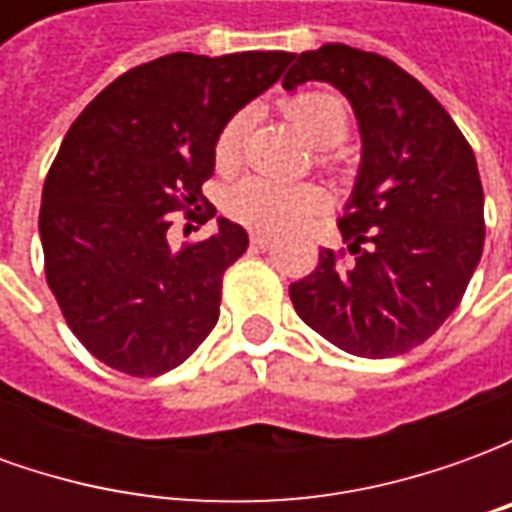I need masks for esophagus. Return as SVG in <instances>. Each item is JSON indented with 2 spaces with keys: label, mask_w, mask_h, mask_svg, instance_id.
<instances>
[{
  "label": "esophagus",
  "mask_w": 512,
  "mask_h": 512,
  "mask_svg": "<svg viewBox=\"0 0 512 512\" xmlns=\"http://www.w3.org/2000/svg\"><path fill=\"white\" fill-rule=\"evenodd\" d=\"M249 244L255 246V249H268V244H271V235L252 233V235H249Z\"/></svg>",
  "instance_id": "1"
}]
</instances>
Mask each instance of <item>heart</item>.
Instances as JSON below:
<instances>
[{
    "mask_svg": "<svg viewBox=\"0 0 512 512\" xmlns=\"http://www.w3.org/2000/svg\"><path fill=\"white\" fill-rule=\"evenodd\" d=\"M285 115L315 147H334L351 128L348 106L332 93H299L288 98ZM255 126V109H238L227 117L213 139V161L222 172H233L244 158L246 139ZM318 161L332 167V150H321ZM230 219L257 233H288L326 211V194L315 183H282L271 178H244L224 197Z\"/></svg>",
    "mask_w": 512,
    "mask_h": 512,
    "instance_id": "obj_1",
    "label": "heart"
}]
</instances>
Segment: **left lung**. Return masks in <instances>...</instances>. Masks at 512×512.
Returning <instances> with one entry per match:
<instances>
[{
	"label": "left lung",
	"instance_id": "8db88e82",
	"mask_svg": "<svg viewBox=\"0 0 512 512\" xmlns=\"http://www.w3.org/2000/svg\"><path fill=\"white\" fill-rule=\"evenodd\" d=\"M282 84H334L362 131V169L337 222L348 255L321 249L290 285L301 321L354 356L406 354L461 304L485 244L483 183L447 109L400 65L326 43L301 51Z\"/></svg>",
	"mask_w": 512,
	"mask_h": 512
}]
</instances>
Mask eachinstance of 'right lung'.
<instances>
[{"instance_id": "add662e5", "label": "right lung", "mask_w": 512, "mask_h": 512, "mask_svg": "<svg viewBox=\"0 0 512 512\" xmlns=\"http://www.w3.org/2000/svg\"><path fill=\"white\" fill-rule=\"evenodd\" d=\"M290 51L167 54L136 65L73 120L40 202L46 282L90 354L126 376L183 365L219 321L224 271L244 255L241 224L219 219L175 252L172 213H199L213 139L277 82Z\"/></svg>"}]
</instances>
